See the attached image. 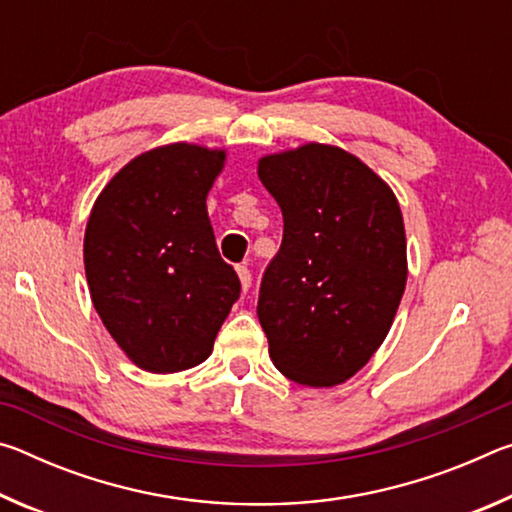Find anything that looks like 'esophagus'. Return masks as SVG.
<instances>
[{
    "label": "esophagus",
    "mask_w": 512,
    "mask_h": 512,
    "mask_svg": "<svg viewBox=\"0 0 512 512\" xmlns=\"http://www.w3.org/2000/svg\"><path fill=\"white\" fill-rule=\"evenodd\" d=\"M237 275H239V280H241V289L248 291V289H250V282H253V275H250V268H248L246 264L237 266Z\"/></svg>",
    "instance_id": "esophagus-1"
}]
</instances>
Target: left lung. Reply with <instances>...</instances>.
Masks as SVG:
<instances>
[{"label":"left lung","mask_w":512,"mask_h":512,"mask_svg":"<svg viewBox=\"0 0 512 512\" xmlns=\"http://www.w3.org/2000/svg\"><path fill=\"white\" fill-rule=\"evenodd\" d=\"M257 176L284 219L257 300L268 354L296 384H343L384 343L400 307V205L375 171L339 146L311 142L266 155Z\"/></svg>","instance_id":"obj_1"}]
</instances>
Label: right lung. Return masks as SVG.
Wrapping results in <instances>:
<instances>
[{
  "label": "right lung",
  "instance_id": "1",
  "mask_svg": "<svg viewBox=\"0 0 512 512\" xmlns=\"http://www.w3.org/2000/svg\"><path fill=\"white\" fill-rule=\"evenodd\" d=\"M223 162L225 151L205 146H158L128 162L92 207L83 262L94 309L126 357L149 372L210 357L241 293L205 205Z\"/></svg>",
  "mask_w": 512,
  "mask_h": 512
}]
</instances>
